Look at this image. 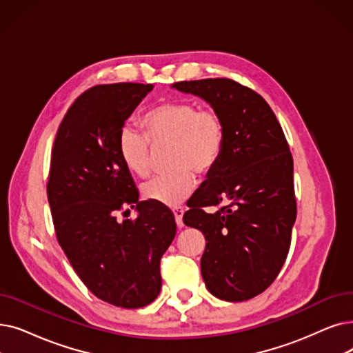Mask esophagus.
<instances>
[{"label": "esophagus", "mask_w": 353, "mask_h": 353, "mask_svg": "<svg viewBox=\"0 0 353 353\" xmlns=\"http://www.w3.org/2000/svg\"><path fill=\"white\" fill-rule=\"evenodd\" d=\"M173 213H174V219H176L177 228L185 226V223H183V213H185V210H183L181 208H176V209H173Z\"/></svg>", "instance_id": "1"}]
</instances>
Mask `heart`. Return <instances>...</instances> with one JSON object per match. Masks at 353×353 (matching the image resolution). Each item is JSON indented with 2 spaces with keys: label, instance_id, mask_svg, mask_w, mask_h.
Wrapping results in <instances>:
<instances>
[{
  "label": "heart",
  "instance_id": "b5f03b06",
  "mask_svg": "<svg viewBox=\"0 0 353 353\" xmlns=\"http://www.w3.org/2000/svg\"><path fill=\"white\" fill-rule=\"evenodd\" d=\"M144 132L122 127L118 154L135 177L151 173V144L170 143L168 165L173 170L143 186V196L164 206H179L196 188V174L208 176L216 167L225 147L226 127L222 115L201 110L192 101L173 99L152 106L143 117Z\"/></svg>",
  "mask_w": 353,
  "mask_h": 353
}]
</instances>
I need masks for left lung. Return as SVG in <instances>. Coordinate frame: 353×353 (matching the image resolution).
Returning <instances> with one entry per match:
<instances>
[{
  "label": "left lung",
  "mask_w": 353,
  "mask_h": 353,
  "mask_svg": "<svg viewBox=\"0 0 353 353\" xmlns=\"http://www.w3.org/2000/svg\"><path fill=\"white\" fill-rule=\"evenodd\" d=\"M222 115L226 139L216 167L183 214L202 231L206 288L221 300H250L267 290L284 265L297 205L293 157L277 117L255 90L232 79L173 83ZM217 210L209 214L205 207Z\"/></svg>",
  "instance_id": "left-lung-1"
}]
</instances>
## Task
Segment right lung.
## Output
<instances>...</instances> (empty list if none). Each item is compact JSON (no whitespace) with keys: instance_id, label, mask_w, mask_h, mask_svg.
I'll use <instances>...</instances> for the list:
<instances>
[{"instance_id":"add662e5","label":"right lung","mask_w":353,"mask_h":353,"mask_svg":"<svg viewBox=\"0 0 353 353\" xmlns=\"http://www.w3.org/2000/svg\"><path fill=\"white\" fill-rule=\"evenodd\" d=\"M151 89L97 85L76 98L59 125L48 181L56 238L70 265L92 294L124 309L157 299L160 259L176 235L173 212L139 202L118 154L121 128ZM134 205L135 220L117 221Z\"/></svg>"}]
</instances>
